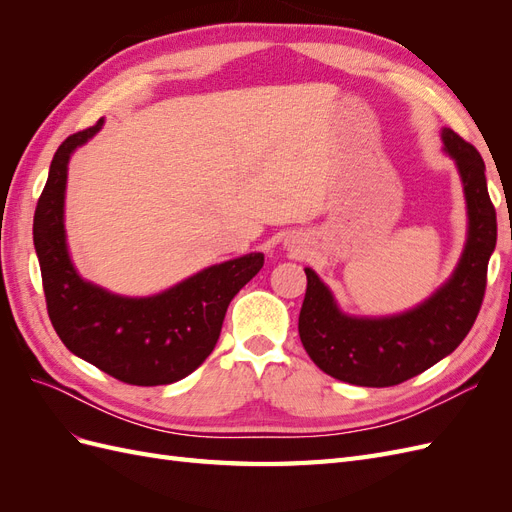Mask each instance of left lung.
I'll list each match as a JSON object with an SVG mask.
<instances>
[{
	"instance_id": "left-lung-1",
	"label": "left lung",
	"mask_w": 512,
	"mask_h": 512,
	"mask_svg": "<svg viewBox=\"0 0 512 512\" xmlns=\"http://www.w3.org/2000/svg\"><path fill=\"white\" fill-rule=\"evenodd\" d=\"M468 200L470 235L457 271L429 301L408 314L367 320L339 312L329 288L305 269L307 292L299 314L303 348L324 374L359 386H395L451 354L480 312L487 265L498 239L495 207L487 192L485 162L453 130L442 132Z\"/></svg>"
}]
</instances>
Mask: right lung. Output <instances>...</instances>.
Masks as SVG:
<instances>
[{
  "label": "right lung",
  "instance_id": "1",
  "mask_svg": "<svg viewBox=\"0 0 512 512\" xmlns=\"http://www.w3.org/2000/svg\"><path fill=\"white\" fill-rule=\"evenodd\" d=\"M102 128L70 134L55 151L49 179L34 213L46 312L70 352L104 374L134 386L177 382L203 363L218 344L232 297L265 265L247 254L196 273L156 297L128 299L76 275L64 235V190L70 153Z\"/></svg>",
  "mask_w": 512,
  "mask_h": 512
}]
</instances>
